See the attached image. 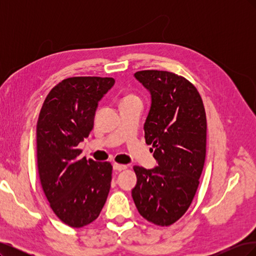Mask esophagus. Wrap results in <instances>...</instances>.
<instances>
[{"label":"esophagus","mask_w":256,"mask_h":256,"mask_svg":"<svg viewBox=\"0 0 256 256\" xmlns=\"http://www.w3.org/2000/svg\"><path fill=\"white\" fill-rule=\"evenodd\" d=\"M113 168L116 170V171H122V170H126L127 168V166L125 164H113Z\"/></svg>","instance_id":"obj_1"}]
</instances>
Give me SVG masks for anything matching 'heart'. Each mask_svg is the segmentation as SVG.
Listing matches in <instances>:
<instances>
[{
  "mask_svg": "<svg viewBox=\"0 0 256 256\" xmlns=\"http://www.w3.org/2000/svg\"><path fill=\"white\" fill-rule=\"evenodd\" d=\"M131 99H138L136 95H134V94H128V95H126L125 97L122 98V102H126V100H131Z\"/></svg>",
  "mask_w": 256,
  "mask_h": 256,
  "instance_id": "b5f03b06",
  "label": "heart"
}]
</instances>
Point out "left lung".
Segmentation results:
<instances>
[{"mask_svg":"<svg viewBox=\"0 0 256 256\" xmlns=\"http://www.w3.org/2000/svg\"><path fill=\"white\" fill-rule=\"evenodd\" d=\"M134 76L152 94L144 132L158 166H134L138 182L132 198L144 219L168 226L188 210L200 184L206 157V113L200 92L184 76L164 70Z\"/></svg>","mask_w":256,"mask_h":256,"instance_id":"8db88e82","label":"left lung"}]
</instances>
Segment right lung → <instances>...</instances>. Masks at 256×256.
I'll return each instance as SVG.
<instances>
[{
	"instance_id": "1",
	"label": "right lung",
	"mask_w": 256,
	"mask_h": 256,
	"mask_svg": "<svg viewBox=\"0 0 256 256\" xmlns=\"http://www.w3.org/2000/svg\"><path fill=\"white\" fill-rule=\"evenodd\" d=\"M113 78L72 76L46 97L36 126L37 166L52 210L72 228L95 221L109 194L111 162L80 158L78 145L94 126L98 102Z\"/></svg>"
}]
</instances>
